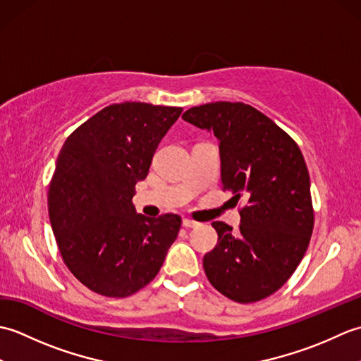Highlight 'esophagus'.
Returning a JSON list of instances; mask_svg holds the SVG:
<instances>
[{"label": "esophagus", "instance_id": "obj_1", "mask_svg": "<svg viewBox=\"0 0 361 361\" xmlns=\"http://www.w3.org/2000/svg\"><path fill=\"white\" fill-rule=\"evenodd\" d=\"M183 226H185V228H197L198 224H197V221H194V220L185 219V220H183Z\"/></svg>", "mask_w": 361, "mask_h": 361}]
</instances>
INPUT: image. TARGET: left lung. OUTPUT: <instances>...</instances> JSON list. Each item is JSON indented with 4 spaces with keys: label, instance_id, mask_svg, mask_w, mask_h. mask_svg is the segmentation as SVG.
<instances>
[{
    "label": "left lung",
    "instance_id": "left-lung-1",
    "mask_svg": "<svg viewBox=\"0 0 361 361\" xmlns=\"http://www.w3.org/2000/svg\"><path fill=\"white\" fill-rule=\"evenodd\" d=\"M183 119L217 137L224 190L248 200L239 231L212 224L219 242L203 257L204 273L233 301H260L288 281L309 247L313 206L302 153L270 118L242 102L192 106Z\"/></svg>",
    "mask_w": 361,
    "mask_h": 361
}]
</instances>
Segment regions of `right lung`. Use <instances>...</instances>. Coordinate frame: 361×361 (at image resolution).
Masks as SVG:
<instances>
[{"mask_svg":"<svg viewBox=\"0 0 361 361\" xmlns=\"http://www.w3.org/2000/svg\"><path fill=\"white\" fill-rule=\"evenodd\" d=\"M180 106H105L68 136L49 183L48 211L63 262L99 295L126 298L158 274L181 219L136 214L132 198Z\"/></svg>","mask_w":361,"mask_h":361,"instance_id":"right-lung-1","label":"right lung"}]
</instances>
